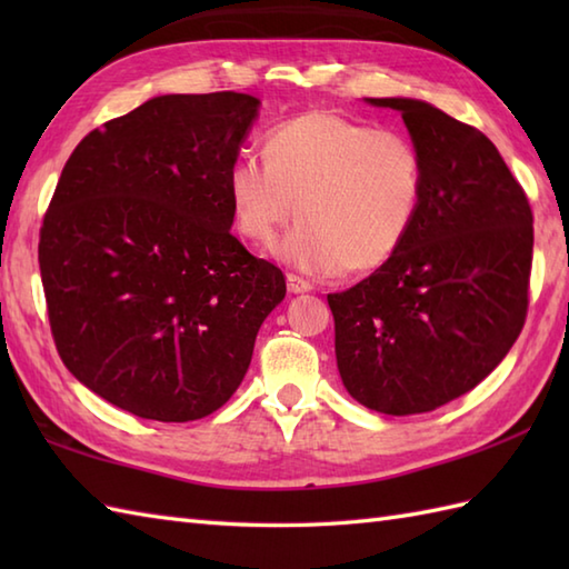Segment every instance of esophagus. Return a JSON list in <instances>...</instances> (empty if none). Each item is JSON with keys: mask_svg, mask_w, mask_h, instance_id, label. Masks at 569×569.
<instances>
[{"mask_svg": "<svg viewBox=\"0 0 569 569\" xmlns=\"http://www.w3.org/2000/svg\"><path fill=\"white\" fill-rule=\"evenodd\" d=\"M286 283H288V291H291V293H308V291H312V283L308 281V278L298 276V273H288L286 276Z\"/></svg>", "mask_w": 569, "mask_h": 569, "instance_id": "esophagus-1", "label": "esophagus"}]
</instances>
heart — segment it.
<instances>
[{
    "label": "heart",
    "instance_id": "heart-1",
    "mask_svg": "<svg viewBox=\"0 0 569 569\" xmlns=\"http://www.w3.org/2000/svg\"><path fill=\"white\" fill-rule=\"evenodd\" d=\"M263 161L237 159L227 173L234 224L253 244L278 247L308 273L379 269L401 247L422 192V159L401 131L371 129L312 110L263 137Z\"/></svg>",
    "mask_w": 569,
    "mask_h": 569
}]
</instances>
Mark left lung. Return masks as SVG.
I'll list each match as a JSON object with an SVG mask.
<instances>
[{"label":"left lung","instance_id":"1","mask_svg":"<svg viewBox=\"0 0 569 569\" xmlns=\"http://www.w3.org/2000/svg\"><path fill=\"white\" fill-rule=\"evenodd\" d=\"M369 102L401 112L422 192L391 259L328 296L337 369L361 406L428 413L487 379L521 335L533 212L479 129L420 100Z\"/></svg>","mask_w":569,"mask_h":569}]
</instances>
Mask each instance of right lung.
<instances>
[{"mask_svg": "<svg viewBox=\"0 0 569 569\" xmlns=\"http://www.w3.org/2000/svg\"><path fill=\"white\" fill-rule=\"evenodd\" d=\"M244 92L163 94L84 137L39 234L48 322L90 391L188 422L239 389L283 271L229 232L227 173L257 117Z\"/></svg>", "mask_w": 569, "mask_h": 569, "instance_id": "1", "label": "right lung"}]
</instances>
